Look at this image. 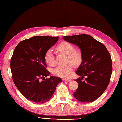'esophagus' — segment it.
I'll return each instance as SVG.
<instances>
[{
	"instance_id": "34e87169",
	"label": "esophagus",
	"mask_w": 122,
	"mask_h": 122,
	"mask_svg": "<svg viewBox=\"0 0 122 122\" xmlns=\"http://www.w3.org/2000/svg\"><path fill=\"white\" fill-rule=\"evenodd\" d=\"M70 81H71V80L70 79H63V81H64V82H70Z\"/></svg>"
}]
</instances>
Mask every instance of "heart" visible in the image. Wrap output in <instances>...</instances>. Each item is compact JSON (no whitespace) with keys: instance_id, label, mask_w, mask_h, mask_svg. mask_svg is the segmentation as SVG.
<instances>
[{"instance_id":"b5f03b06","label":"heart","mask_w":122,"mask_h":122,"mask_svg":"<svg viewBox=\"0 0 122 122\" xmlns=\"http://www.w3.org/2000/svg\"><path fill=\"white\" fill-rule=\"evenodd\" d=\"M57 49L62 53L68 56V61L75 64L81 62L82 55L80 49H74V46L71 43L66 41H63L57 46ZM45 59L46 63L50 66H54L56 64V58L54 57L52 49H49L46 51L45 56ZM74 68L72 64L67 65H61L57 66L53 70V74L55 76L66 78L72 74Z\"/></svg>"}]
</instances>
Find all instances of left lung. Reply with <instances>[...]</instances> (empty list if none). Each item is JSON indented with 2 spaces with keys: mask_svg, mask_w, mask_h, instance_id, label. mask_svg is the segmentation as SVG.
Returning a JSON list of instances; mask_svg holds the SVG:
<instances>
[{
  "mask_svg": "<svg viewBox=\"0 0 122 122\" xmlns=\"http://www.w3.org/2000/svg\"><path fill=\"white\" fill-rule=\"evenodd\" d=\"M63 39L81 49L82 62L76 74L81 77L75 81L78 88L74 97L82 102H91L102 95L109 84L112 72V59L103 43L89 35L64 36ZM86 77L84 81L82 80Z\"/></svg>",
  "mask_w": 122,
  "mask_h": 122,
  "instance_id": "8db88e82",
  "label": "left lung"
}]
</instances>
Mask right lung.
Masks as SVG:
<instances>
[{
  "label": "right lung",
  "mask_w": 122,
  "mask_h": 122,
  "mask_svg": "<svg viewBox=\"0 0 122 122\" xmlns=\"http://www.w3.org/2000/svg\"><path fill=\"white\" fill-rule=\"evenodd\" d=\"M58 39V37L37 36L21 41L15 48L10 61L12 80L28 100L37 103L46 102L62 81L59 77L46 78L50 72L46 69L45 54Z\"/></svg>",
  "instance_id": "1"
}]
</instances>
